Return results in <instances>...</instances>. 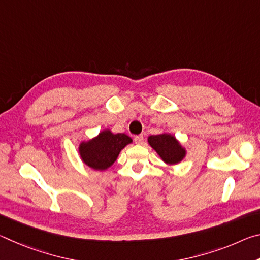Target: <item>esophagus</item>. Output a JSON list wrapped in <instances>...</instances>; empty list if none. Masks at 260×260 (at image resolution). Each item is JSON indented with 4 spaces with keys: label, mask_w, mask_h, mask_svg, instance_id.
<instances>
[{
    "label": "esophagus",
    "mask_w": 260,
    "mask_h": 260,
    "mask_svg": "<svg viewBox=\"0 0 260 260\" xmlns=\"http://www.w3.org/2000/svg\"><path fill=\"white\" fill-rule=\"evenodd\" d=\"M134 141L136 144H141L143 142V135H136L134 136Z\"/></svg>",
    "instance_id": "esophagus-1"
}]
</instances>
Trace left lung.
I'll list each match as a JSON object with an SVG mask.
<instances>
[{"mask_svg": "<svg viewBox=\"0 0 260 260\" xmlns=\"http://www.w3.org/2000/svg\"><path fill=\"white\" fill-rule=\"evenodd\" d=\"M148 142L167 164H177L186 155L184 149L171 134L151 135L149 136Z\"/></svg>", "mask_w": 260, "mask_h": 260, "instance_id": "obj_1", "label": "left lung"}]
</instances>
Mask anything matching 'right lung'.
<instances>
[{
    "mask_svg": "<svg viewBox=\"0 0 260 260\" xmlns=\"http://www.w3.org/2000/svg\"><path fill=\"white\" fill-rule=\"evenodd\" d=\"M132 142L124 133L112 134L103 131L98 138L80 144V155L85 164L94 170H107L116 161L120 150Z\"/></svg>",
    "mask_w": 260,
    "mask_h": 260,
    "instance_id": "obj_1",
    "label": "right lung"
}]
</instances>
